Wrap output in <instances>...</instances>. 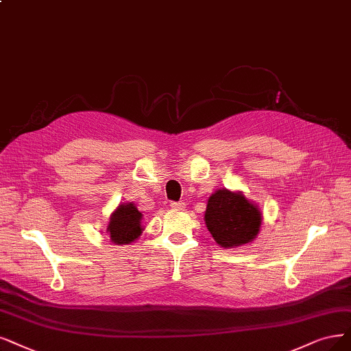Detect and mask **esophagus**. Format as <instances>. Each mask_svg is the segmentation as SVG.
Wrapping results in <instances>:
<instances>
[{
    "mask_svg": "<svg viewBox=\"0 0 351 351\" xmlns=\"http://www.w3.org/2000/svg\"><path fill=\"white\" fill-rule=\"evenodd\" d=\"M171 206L173 210H185V202H172Z\"/></svg>",
    "mask_w": 351,
    "mask_h": 351,
    "instance_id": "esophagus-1",
    "label": "esophagus"
}]
</instances>
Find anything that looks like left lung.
I'll return each instance as SVG.
<instances>
[{
    "mask_svg": "<svg viewBox=\"0 0 351 351\" xmlns=\"http://www.w3.org/2000/svg\"><path fill=\"white\" fill-rule=\"evenodd\" d=\"M204 219L215 243L223 249H232L256 239L262 226V213L241 192L223 188L208 198Z\"/></svg>",
    "mask_w": 351,
    "mask_h": 351,
    "instance_id": "1",
    "label": "left lung"
}]
</instances>
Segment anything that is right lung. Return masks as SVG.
Instances as JSON below:
<instances>
[{
    "label": "right lung",
    "instance_id": "add662e5",
    "mask_svg": "<svg viewBox=\"0 0 351 351\" xmlns=\"http://www.w3.org/2000/svg\"><path fill=\"white\" fill-rule=\"evenodd\" d=\"M141 218L143 214L133 202L120 204L111 214L107 227L111 241L120 245L136 241L145 230L141 227Z\"/></svg>",
    "mask_w": 351,
    "mask_h": 351
}]
</instances>
